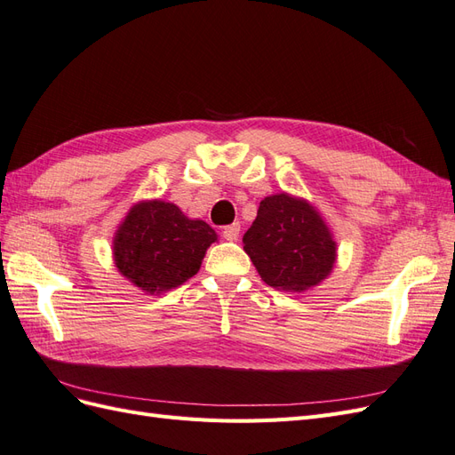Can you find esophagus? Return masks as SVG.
Masks as SVG:
<instances>
[{
    "label": "esophagus",
    "mask_w": 455,
    "mask_h": 455,
    "mask_svg": "<svg viewBox=\"0 0 455 455\" xmlns=\"http://www.w3.org/2000/svg\"><path fill=\"white\" fill-rule=\"evenodd\" d=\"M239 233H241V224H239V222L231 224V226H226V228H224V239H228V241H237V239H239Z\"/></svg>",
    "instance_id": "34e87169"
}]
</instances>
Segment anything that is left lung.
<instances>
[{"label": "left lung", "mask_w": 455, "mask_h": 455, "mask_svg": "<svg viewBox=\"0 0 455 455\" xmlns=\"http://www.w3.org/2000/svg\"><path fill=\"white\" fill-rule=\"evenodd\" d=\"M243 249L261 281L292 294L328 279L338 258V243L323 214L307 199L286 191L261 199Z\"/></svg>", "instance_id": "left-lung-1"}]
</instances>
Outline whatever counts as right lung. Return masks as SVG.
<instances>
[{
    "mask_svg": "<svg viewBox=\"0 0 455 455\" xmlns=\"http://www.w3.org/2000/svg\"><path fill=\"white\" fill-rule=\"evenodd\" d=\"M216 241L209 224L188 218L174 203L139 201L116 229L114 264L146 294H163L194 277Z\"/></svg>",
    "mask_w": 455,
    "mask_h": 455,
    "instance_id": "add662e5",
    "label": "right lung"
}]
</instances>
